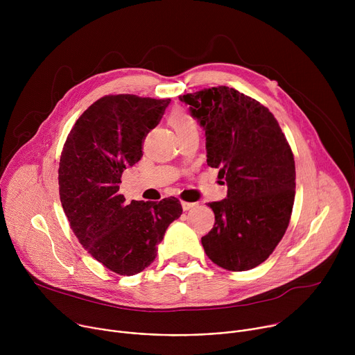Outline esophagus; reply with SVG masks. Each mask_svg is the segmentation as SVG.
<instances>
[{
  "label": "esophagus",
  "instance_id": "esophagus-1",
  "mask_svg": "<svg viewBox=\"0 0 355 355\" xmlns=\"http://www.w3.org/2000/svg\"><path fill=\"white\" fill-rule=\"evenodd\" d=\"M181 207H182L184 211H189V209L195 208L196 204H195V202H181Z\"/></svg>",
  "mask_w": 355,
  "mask_h": 355
}]
</instances>
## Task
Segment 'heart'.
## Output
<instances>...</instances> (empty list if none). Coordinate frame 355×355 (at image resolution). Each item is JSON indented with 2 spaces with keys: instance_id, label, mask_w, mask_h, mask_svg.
Listing matches in <instances>:
<instances>
[{
  "instance_id": "heart-1",
  "label": "heart",
  "mask_w": 355,
  "mask_h": 355,
  "mask_svg": "<svg viewBox=\"0 0 355 355\" xmlns=\"http://www.w3.org/2000/svg\"><path fill=\"white\" fill-rule=\"evenodd\" d=\"M168 125L174 129L177 136H184L191 132H198V125L196 121L184 110H174L168 118H167Z\"/></svg>"
}]
</instances>
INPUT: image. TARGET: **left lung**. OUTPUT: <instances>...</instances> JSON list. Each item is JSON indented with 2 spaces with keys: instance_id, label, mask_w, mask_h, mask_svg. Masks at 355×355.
Segmentation results:
<instances>
[{
  "instance_id": "left-lung-1",
  "label": "left lung",
  "mask_w": 355,
  "mask_h": 355,
  "mask_svg": "<svg viewBox=\"0 0 355 355\" xmlns=\"http://www.w3.org/2000/svg\"><path fill=\"white\" fill-rule=\"evenodd\" d=\"M180 101L204 128L207 163L219 168L227 185L225 199L208 204L215 225L200 239L202 245L225 270L254 268L270 257L289 225L292 150L268 108L234 88H205Z\"/></svg>"
}]
</instances>
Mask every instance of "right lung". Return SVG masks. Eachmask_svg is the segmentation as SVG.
<instances>
[{"label": "right lung", "instance_id": "obj_1", "mask_svg": "<svg viewBox=\"0 0 355 355\" xmlns=\"http://www.w3.org/2000/svg\"><path fill=\"white\" fill-rule=\"evenodd\" d=\"M171 99L107 95L77 119L64 143L59 192L70 227L89 254L119 275L155 261L157 245L182 208L177 198L132 200L119 193L123 171L136 164L146 135Z\"/></svg>", "mask_w": 355, "mask_h": 355}]
</instances>
